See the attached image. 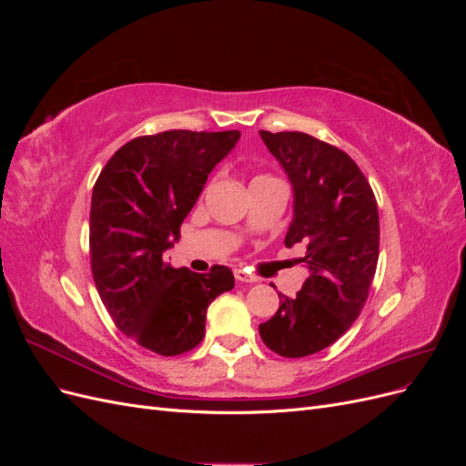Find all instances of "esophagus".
Returning <instances> with one entry per match:
<instances>
[{
  "instance_id": "esophagus-1",
  "label": "esophagus",
  "mask_w": 466,
  "mask_h": 466,
  "mask_svg": "<svg viewBox=\"0 0 466 466\" xmlns=\"http://www.w3.org/2000/svg\"><path fill=\"white\" fill-rule=\"evenodd\" d=\"M235 278H237V281H243V284H255V281H258L257 276L248 274L247 270H241V268H238V270H235Z\"/></svg>"
}]
</instances>
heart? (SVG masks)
<instances>
[{
    "mask_svg": "<svg viewBox=\"0 0 466 466\" xmlns=\"http://www.w3.org/2000/svg\"><path fill=\"white\" fill-rule=\"evenodd\" d=\"M264 178H272V177H257V178H252V182H255V180H264Z\"/></svg>",
    "mask_w": 466,
    "mask_h": 466,
    "instance_id": "obj_1",
    "label": "heart"
}]
</instances>
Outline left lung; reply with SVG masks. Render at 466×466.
<instances>
[{
	"label": "left lung",
	"instance_id": "obj_1",
	"mask_svg": "<svg viewBox=\"0 0 466 466\" xmlns=\"http://www.w3.org/2000/svg\"><path fill=\"white\" fill-rule=\"evenodd\" d=\"M293 188L286 247L303 245L309 278L295 298L279 293L276 315L258 327L262 342L284 358L329 348L368 299L379 258L373 190L348 153L303 132H264Z\"/></svg>",
	"mask_w": 466,
	"mask_h": 466
}]
</instances>
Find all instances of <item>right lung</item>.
Segmentation results:
<instances>
[{"label":"right lung","mask_w":466,"mask_h":466,"mask_svg":"<svg viewBox=\"0 0 466 466\" xmlns=\"http://www.w3.org/2000/svg\"><path fill=\"white\" fill-rule=\"evenodd\" d=\"M238 137V130L136 137L95 182L89 245L96 291L116 327L159 356L198 346L208 305L235 286L228 266L196 274L167 264L163 252L180 238L208 175Z\"/></svg>","instance_id":"1"}]
</instances>
